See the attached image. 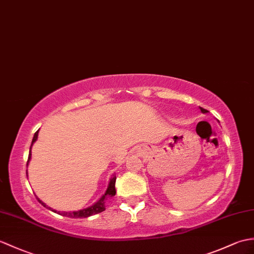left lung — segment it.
<instances>
[{"instance_id": "1", "label": "left lung", "mask_w": 254, "mask_h": 254, "mask_svg": "<svg viewBox=\"0 0 254 254\" xmlns=\"http://www.w3.org/2000/svg\"><path fill=\"white\" fill-rule=\"evenodd\" d=\"M200 110H201V113H202V114H207V113H208V110H207V109H204V108H202V107H200Z\"/></svg>"}]
</instances>
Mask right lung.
<instances>
[{"instance_id": "add662e5", "label": "right lung", "mask_w": 254, "mask_h": 254, "mask_svg": "<svg viewBox=\"0 0 254 254\" xmlns=\"http://www.w3.org/2000/svg\"><path fill=\"white\" fill-rule=\"evenodd\" d=\"M38 133L39 131H37L34 133V136H33V139H32V143H31V147L33 145V143L35 140H37L38 138ZM31 147H30V152H29V158H28V162H27V166L29 163V160L31 159ZM28 174V173H27ZM115 184H116V176H114L113 179L110 180L109 182V185H108V188L107 190H106V192L103 194L102 198H100L97 202L94 203L93 205H91V207H88L86 209H83V210H79V211H73V212H60V211H56V210H53L52 208L47 207V205L43 202L41 201V200L39 198H37L39 200V202L43 205V207L47 208L52 210L53 212H57L58 214H61L63 216H67V217H72V219H82V217H88L91 215H94V214H97V213H100V212L105 211V202H106V198L107 197H114L116 194V187H115Z\"/></svg>"}]
</instances>
